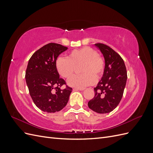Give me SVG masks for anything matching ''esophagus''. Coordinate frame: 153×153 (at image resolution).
Returning a JSON list of instances; mask_svg holds the SVG:
<instances>
[{
  "instance_id": "1",
  "label": "esophagus",
  "mask_w": 153,
  "mask_h": 153,
  "mask_svg": "<svg viewBox=\"0 0 153 153\" xmlns=\"http://www.w3.org/2000/svg\"><path fill=\"white\" fill-rule=\"evenodd\" d=\"M84 89L85 88H78V87H75L73 89V90H78V91H84Z\"/></svg>"
}]
</instances>
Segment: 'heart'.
Returning a JSON list of instances; mask_svg holds the SVG:
<instances>
[{
  "label": "heart",
  "instance_id": "1",
  "mask_svg": "<svg viewBox=\"0 0 153 153\" xmlns=\"http://www.w3.org/2000/svg\"><path fill=\"white\" fill-rule=\"evenodd\" d=\"M80 67L82 73L71 78L68 82L69 85L84 88L93 84L96 78L103 75L105 62L96 51L89 47L74 50L69 53L68 58L59 57L55 61V67L59 75L65 78H70L76 68Z\"/></svg>",
  "mask_w": 153,
  "mask_h": 153
}]
</instances>
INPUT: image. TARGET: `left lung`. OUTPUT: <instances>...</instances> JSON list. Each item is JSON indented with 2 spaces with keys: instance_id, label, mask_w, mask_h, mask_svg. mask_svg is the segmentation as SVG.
Instances as JSON below:
<instances>
[{
  "instance_id": "1",
  "label": "left lung",
  "mask_w": 153,
  "mask_h": 153,
  "mask_svg": "<svg viewBox=\"0 0 153 153\" xmlns=\"http://www.w3.org/2000/svg\"><path fill=\"white\" fill-rule=\"evenodd\" d=\"M105 59L102 78L94 87L95 95L88 102L90 109L98 114L112 112L121 101L127 80V72L123 59L108 46L96 43Z\"/></svg>"
}]
</instances>
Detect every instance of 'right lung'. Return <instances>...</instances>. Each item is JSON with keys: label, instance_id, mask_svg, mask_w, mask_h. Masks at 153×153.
I'll list each match as a JSON object with an SVG mask.
<instances>
[{"label": "right lung", "instance_id": "obj_1", "mask_svg": "<svg viewBox=\"0 0 153 153\" xmlns=\"http://www.w3.org/2000/svg\"><path fill=\"white\" fill-rule=\"evenodd\" d=\"M68 49L51 43L43 46L32 55L25 73V80L31 98L37 107L43 112L54 113L67 105L72 88L66 86L59 77L55 67L59 55Z\"/></svg>", "mask_w": 153, "mask_h": 153}]
</instances>
